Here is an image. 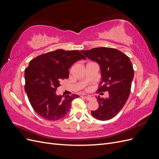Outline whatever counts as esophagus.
Segmentation results:
<instances>
[{
  "instance_id": "esophagus-1",
  "label": "esophagus",
  "mask_w": 159,
  "mask_h": 159,
  "mask_svg": "<svg viewBox=\"0 0 159 159\" xmlns=\"http://www.w3.org/2000/svg\"><path fill=\"white\" fill-rule=\"evenodd\" d=\"M85 99H86V100H88V101H90L91 99H92V98H91V97H90V96H85Z\"/></svg>"
}]
</instances>
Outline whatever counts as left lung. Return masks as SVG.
<instances>
[{
	"label": "left lung",
	"instance_id": "8db88e82",
	"mask_svg": "<svg viewBox=\"0 0 159 159\" xmlns=\"http://www.w3.org/2000/svg\"><path fill=\"white\" fill-rule=\"evenodd\" d=\"M81 52L99 64L102 79L98 93H109L106 98L96 97L99 107L91 111V115L100 121L109 120L116 116L128 99L134 77L133 65L127 55L111 48H95Z\"/></svg>",
	"mask_w": 159,
	"mask_h": 159
}]
</instances>
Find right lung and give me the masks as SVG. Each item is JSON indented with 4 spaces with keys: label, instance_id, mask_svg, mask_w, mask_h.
Masks as SVG:
<instances>
[{
    "label": "right lung",
    "instance_id": "right-lung-1",
    "mask_svg": "<svg viewBox=\"0 0 159 159\" xmlns=\"http://www.w3.org/2000/svg\"><path fill=\"white\" fill-rule=\"evenodd\" d=\"M86 57L78 50H57L33 58L25 69V89L35 112L42 118L56 121L65 117L78 95H57L62 80L68 79L69 68Z\"/></svg>",
    "mask_w": 159,
    "mask_h": 159
}]
</instances>
